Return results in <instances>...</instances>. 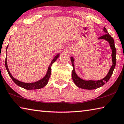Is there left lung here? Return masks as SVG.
<instances>
[{
  "mask_svg": "<svg viewBox=\"0 0 124 124\" xmlns=\"http://www.w3.org/2000/svg\"><path fill=\"white\" fill-rule=\"evenodd\" d=\"M103 31L106 33V34L102 35L101 37H100L99 39H104L106 41H107L109 43L111 49H112V62L113 64L111 68H110L109 72L108 73L107 75L103 79L100 80H85L81 79L78 76L76 73L75 72V68L74 66V59L73 57H70V60L72 62V64L73 66V70L72 72V77L73 80L78 87L81 88L83 89H86V90H93L96 89L97 88H99L100 87L104 85L107 81L109 80L111 76L113 73V71L115 68V65H116V49L115 47L114 44V41L113 38L110 36L106 28L104 27Z\"/></svg>",
  "mask_w": 124,
  "mask_h": 124,
  "instance_id": "left-lung-1",
  "label": "left lung"
}]
</instances>
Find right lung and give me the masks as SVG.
<instances>
[{
  "label": "right lung",
  "instance_id": "right-lung-1",
  "mask_svg": "<svg viewBox=\"0 0 124 124\" xmlns=\"http://www.w3.org/2000/svg\"><path fill=\"white\" fill-rule=\"evenodd\" d=\"M8 47V45L7 47V50ZM60 56V54H58L57 55H56L54 56V59L52 60V61L50 63V66L48 68V70L47 72L46 73V74L45 75V76L43 78V79H41L40 80H38L36 81V82L34 83H23L22 82V81H20L18 80H17L15 78L13 77L12 76V75L11 74V73H10V71L9 70V68H8V64H7V57H6L5 58V67L6 69L8 72V74H9V76L11 77V78L12 79V80L14 81V82L16 84V85H17L18 86H19L20 87H21L23 89H27V90H36V89H41V88H43L44 86H45L46 85H47V84L48 83V81H49V79L50 78V75H51V66L52 64H53V63L54 62H55L56 60Z\"/></svg>",
  "mask_w": 124,
  "mask_h": 124
}]
</instances>
